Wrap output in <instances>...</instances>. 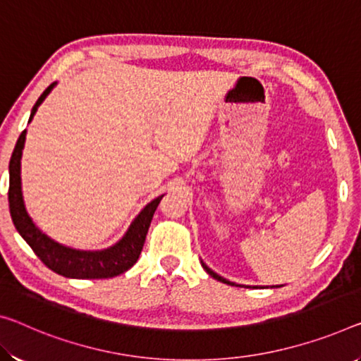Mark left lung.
<instances>
[{"label":"left lung","instance_id":"left-lung-1","mask_svg":"<svg viewBox=\"0 0 361 361\" xmlns=\"http://www.w3.org/2000/svg\"><path fill=\"white\" fill-rule=\"evenodd\" d=\"M202 266H203V269H204V271H207V273H208L209 276H212V277H214V279H218L219 282H224V284H229V286H235V284H234V282L227 281V279H224V277H221V276H218V274H216V273H214V271H212V269H209V268H208V266H207V264H204V263H202Z\"/></svg>","mask_w":361,"mask_h":361}]
</instances>
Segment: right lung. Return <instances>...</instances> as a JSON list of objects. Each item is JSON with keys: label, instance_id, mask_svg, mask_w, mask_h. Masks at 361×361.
<instances>
[{"label": "right lung", "instance_id": "1", "mask_svg": "<svg viewBox=\"0 0 361 361\" xmlns=\"http://www.w3.org/2000/svg\"><path fill=\"white\" fill-rule=\"evenodd\" d=\"M54 85L56 84L49 85L42 93L40 98L37 99V103L32 108L29 121H32L38 106H40L42 102L47 98ZM25 134L27 130H22V134L18 138V143L14 147L13 157H11L8 190L11 218H13L16 229H18L22 238L29 243L33 253L42 259V263L47 268L64 277H72V279H108V277L126 273L127 269L137 263L138 257H140L149 223H152L153 214L157 212L163 195L154 198L153 202H149L142 209L140 214L134 219V223L130 224L126 235L116 245L106 248V250L82 252L59 245V243L51 240L45 234H42L40 229L35 227V224L32 223L30 216L25 212L20 190V158L22 148H24L25 142Z\"/></svg>", "mask_w": 361, "mask_h": 361}]
</instances>
